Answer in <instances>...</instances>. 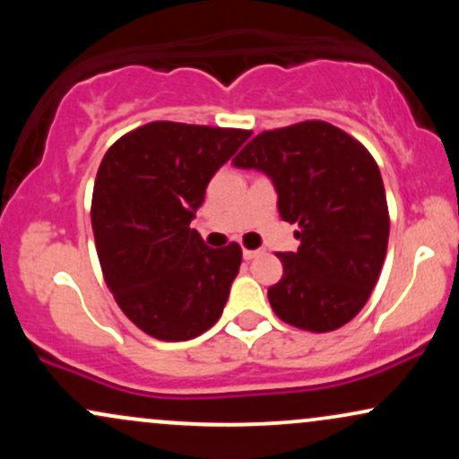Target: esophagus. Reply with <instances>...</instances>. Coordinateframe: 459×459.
I'll use <instances>...</instances> for the list:
<instances>
[{
  "mask_svg": "<svg viewBox=\"0 0 459 459\" xmlns=\"http://www.w3.org/2000/svg\"><path fill=\"white\" fill-rule=\"evenodd\" d=\"M261 255H263V250H244V259L246 261L256 259V256H261Z\"/></svg>",
  "mask_w": 459,
  "mask_h": 459,
  "instance_id": "34e87169",
  "label": "esophagus"
}]
</instances>
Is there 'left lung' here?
I'll return each mask as SVG.
<instances>
[{
    "label": "left lung",
    "instance_id": "1",
    "mask_svg": "<svg viewBox=\"0 0 459 459\" xmlns=\"http://www.w3.org/2000/svg\"><path fill=\"white\" fill-rule=\"evenodd\" d=\"M263 172L278 213L298 224V252H281L282 278L267 289L273 313L310 332H330L365 307L388 246L386 192L360 142L321 120L263 131L233 160Z\"/></svg>",
    "mask_w": 459,
    "mask_h": 459
}]
</instances>
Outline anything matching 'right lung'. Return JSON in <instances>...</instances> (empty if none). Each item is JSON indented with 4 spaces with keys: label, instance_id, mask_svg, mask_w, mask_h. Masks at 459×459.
Returning a JSON list of instances; mask_svg holds the SVG:
<instances>
[{
    "label": "right lung",
    "instance_id": "obj_1",
    "mask_svg": "<svg viewBox=\"0 0 459 459\" xmlns=\"http://www.w3.org/2000/svg\"><path fill=\"white\" fill-rule=\"evenodd\" d=\"M250 131L151 123L105 152L92 194L99 261L123 313L161 341H187L220 319L241 247L213 250L189 229L209 181Z\"/></svg>",
    "mask_w": 459,
    "mask_h": 459
}]
</instances>
